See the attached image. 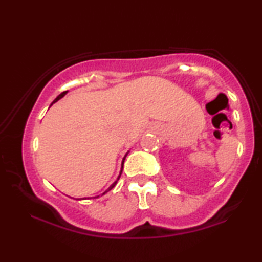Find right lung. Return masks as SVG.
<instances>
[{"instance_id": "1", "label": "right lung", "mask_w": 262, "mask_h": 262, "mask_svg": "<svg viewBox=\"0 0 262 262\" xmlns=\"http://www.w3.org/2000/svg\"><path fill=\"white\" fill-rule=\"evenodd\" d=\"M67 92H68V91H64V92H62V94H61V95H59V96H57V97H56V98H55L54 100H53V103L51 104V106H52L53 104H54V103H56V101H57V100H60L61 98H63V97H64L66 95H67ZM128 152H129V151H128ZM128 152H127V154H128ZM127 154L125 155V157H123V158H122V162H121V168H120V172H119V176H118V178H117V180H115V181H114V183H113L112 185H111V186H110V187H108L107 189H106V190H105V192H104L103 194H101V195H104V194H106V193H107V192H110V190H111V189H112V188L114 187V186H115V185H117V183H118V180H119V179H120V176H121V173H122V168H123V162H125V158H126V156H127ZM97 198H99V195H97V196H94V199H97ZM83 200H84V198H83Z\"/></svg>"}]
</instances>
